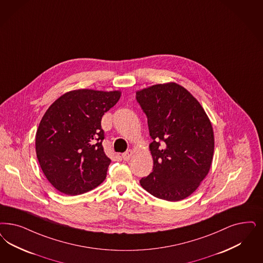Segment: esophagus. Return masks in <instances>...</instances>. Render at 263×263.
Segmentation results:
<instances>
[{
  "label": "esophagus",
  "instance_id": "obj_1",
  "mask_svg": "<svg viewBox=\"0 0 263 263\" xmlns=\"http://www.w3.org/2000/svg\"><path fill=\"white\" fill-rule=\"evenodd\" d=\"M132 155H133V152H132L131 149H128V151H126L124 154H122V158H123V160L128 161V160H130V159H131Z\"/></svg>",
  "mask_w": 263,
  "mask_h": 263
}]
</instances>
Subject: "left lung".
<instances>
[{"label":"left lung","mask_w":263,"mask_h":263,"mask_svg":"<svg viewBox=\"0 0 263 263\" xmlns=\"http://www.w3.org/2000/svg\"><path fill=\"white\" fill-rule=\"evenodd\" d=\"M147 118L154 169L140 183L157 198L180 201L197 190L208 175L215 147L205 110L189 91L170 82L138 91Z\"/></svg>","instance_id":"left-lung-1"}]
</instances>
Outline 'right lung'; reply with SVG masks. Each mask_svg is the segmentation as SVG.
<instances>
[{"instance_id": "right-lung-1", "label": "right lung", "mask_w": 263, "mask_h": 263, "mask_svg": "<svg viewBox=\"0 0 263 263\" xmlns=\"http://www.w3.org/2000/svg\"><path fill=\"white\" fill-rule=\"evenodd\" d=\"M120 95V91H70L46 110L36 130V157L57 191L79 195L106 179L110 159L102 145L101 120Z\"/></svg>"}]
</instances>
